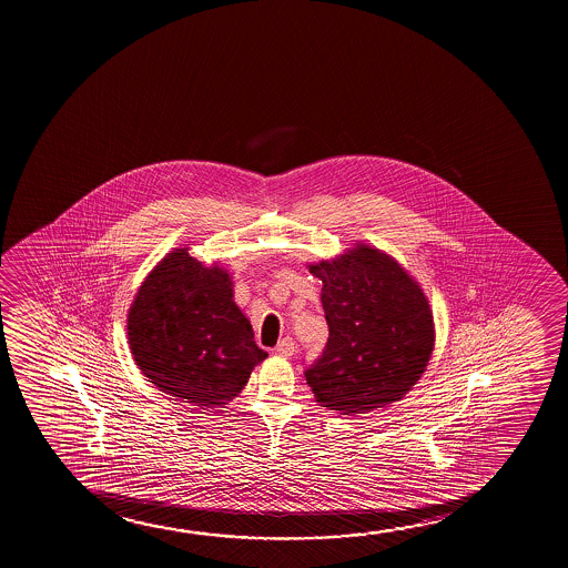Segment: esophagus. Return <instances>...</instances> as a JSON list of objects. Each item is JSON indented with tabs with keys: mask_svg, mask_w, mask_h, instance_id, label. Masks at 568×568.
Segmentation results:
<instances>
[{
	"mask_svg": "<svg viewBox=\"0 0 568 568\" xmlns=\"http://www.w3.org/2000/svg\"><path fill=\"white\" fill-rule=\"evenodd\" d=\"M275 351H277V355H281V357H293L296 353L295 342H293L291 337H283V339L277 343Z\"/></svg>",
	"mask_w": 568,
	"mask_h": 568,
	"instance_id": "esophagus-1",
	"label": "esophagus"
}]
</instances>
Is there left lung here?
I'll list each match as a JSON object with an SVG mask.
<instances>
[{"instance_id":"1","label":"left lung","mask_w":568,"mask_h":568,"mask_svg":"<svg viewBox=\"0 0 568 568\" xmlns=\"http://www.w3.org/2000/svg\"><path fill=\"white\" fill-rule=\"evenodd\" d=\"M306 267L322 281L329 326L324 355L304 373L316 402L342 415L399 402L435 349V320L419 283L365 242Z\"/></svg>"}]
</instances>
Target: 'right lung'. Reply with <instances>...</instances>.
<instances>
[{
    "label": "right lung",
    "instance_id": "obj_1",
    "mask_svg": "<svg viewBox=\"0 0 568 568\" xmlns=\"http://www.w3.org/2000/svg\"><path fill=\"white\" fill-rule=\"evenodd\" d=\"M233 277L174 248L148 273L128 311V343L141 374L169 396L223 407L267 353L234 303Z\"/></svg>",
    "mask_w": 568,
    "mask_h": 568
}]
</instances>
